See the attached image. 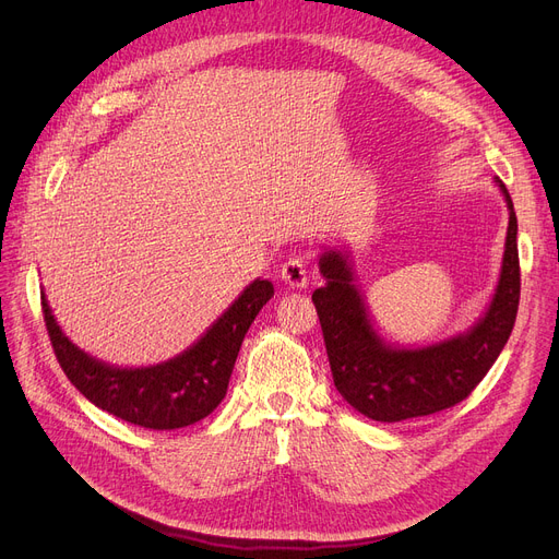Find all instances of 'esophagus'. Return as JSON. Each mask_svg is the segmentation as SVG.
<instances>
[{"label": "esophagus", "mask_w": 559, "mask_h": 559, "mask_svg": "<svg viewBox=\"0 0 559 559\" xmlns=\"http://www.w3.org/2000/svg\"><path fill=\"white\" fill-rule=\"evenodd\" d=\"M281 281L287 283L289 287H306L308 285V270H306V262L301 258H289L287 262H283L281 267Z\"/></svg>", "instance_id": "1"}]
</instances>
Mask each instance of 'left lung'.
Instances as JSON below:
<instances>
[{
  "mask_svg": "<svg viewBox=\"0 0 559 559\" xmlns=\"http://www.w3.org/2000/svg\"><path fill=\"white\" fill-rule=\"evenodd\" d=\"M496 186L510 211L501 276L485 314L466 333L417 348L388 344L373 329L348 255L337 249L321 253L326 285L312 292V301L335 388L360 415L394 424L453 407L501 356L516 321L521 274L514 205L503 181L496 179Z\"/></svg>",
  "mask_w": 559,
  "mask_h": 559,
  "instance_id": "left-lung-1",
  "label": "left lung"
}]
</instances>
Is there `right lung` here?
<instances>
[{"mask_svg": "<svg viewBox=\"0 0 559 559\" xmlns=\"http://www.w3.org/2000/svg\"><path fill=\"white\" fill-rule=\"evenodd\" d=\"M274 297L270 281L255 278L188 350L152 367H112L87 356L56 324L43 292L45 326L70 383L108 415L150 430L186 428L222 403L242 340L260 308Z\"/></svg>", "mask_w": 559, "mask_h": 559, "instance_id": "add662e5", "label": "right lung"}]
</instances>
